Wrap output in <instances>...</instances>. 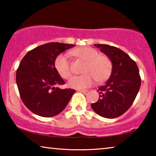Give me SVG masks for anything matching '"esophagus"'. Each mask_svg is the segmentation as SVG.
Segmentation results:
<instances>
[{"label":"esophagus","instance_id":"obj_1","mask_svg":"<svg viewBox=\"0 0 156 156\" xmlns=\"http://www.w3.org/2000/svg\"><path fill=\"white\" fill-rule=\"evenodd\" d=\"M78 91L83 92V93H86V92L88 91V89H79Z\"/></svg>","mask_w":156,"mask_h":156}]
</instances>
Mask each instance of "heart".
Returning a JSON list of instances; mask_svg holds the SVG:
<instances>
[{"label": "heart", "mask_w": 156, "mask_h": 156, "mask_svg": "<svg viewBox=\"0 0 156 156\" xmlns=\"http://www.w3.org/2000/svg\"><path fill=\"white\" fill-rule=\"evenodd\" d=\"M72 54L86 62L83 73L85 74L73 76L69 82L72 88L83 89L107 80L112 72V60L107 56L99 55V52L89 47L73 49ZM55 67L61 77L68 79L72 76L71 64L68 54H60L55 60Z\"/></svg>", "instance_id": "1"}]
</instances>
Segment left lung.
I'll list each match as a JSON object with an SVG mask.
<instances>
[{"instance_id": "1", "label": "left lung", "mask_w": 156, "mask_h": 156, "mask_svg": "<svg viewBox=\"0 0 156 156\" xmlns=\"http://www.w3.org/2000/svg\"><path fill=\"white\" fill-rule=\"evenodd\" d=\"M112 62V74L104 85L98 88L99 99L91 105L102 117L115 118L125 113L133 104L141 85L136 62L122 50L108 44H95Z\"/></svg>"}]
</instances>
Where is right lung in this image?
<instances>
[{
    "label": "right lung",
    "mask_w": 156,
    "mask_h": 156,
    "mask_svg": "<svg viewBox=\"0 0 156 156\" xmlns=\"http://www.w3.org/2000/svg\"><path fill=\"white\" fill-rule=\"evenodd\" d=\"M75 44L49 43L28 51L16 71V84L24 105L42 117H53L67 107L76 91L61 89L65 83L55 67L60 54Z\"/></svg>",
    "instance_id": "obj_1"
}]
</instances>
